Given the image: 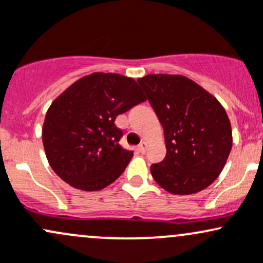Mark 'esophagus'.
<instances>
[{"mask_svg": "<svg viewBox=\"0 0 263 263\" xmlns=\"http://www.w3.org/2000/svg\"><path fill=\"white\" fill-rule=\"evenodd\" d=\"M146 148H147V142H141L139 146H137V151L141 154L146 153Z\"/></svg>", "mask_w": 263, "mask_h": 263, "instance_id": "1", "label": "esophagus"}]
</instances>
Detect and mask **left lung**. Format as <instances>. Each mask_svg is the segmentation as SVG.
Instances as JSON below:
<instances>
[{"label":"left lung","instance_id":"1","mask_svg":"<svg viewBox=\"0 0 263 263\" xmlns=\"http://www.w3.org/2000/svg\"><path fill=\"white\" fill-rule=\"evenodd\" d=\"M137 82L164 128L166 156L151 166L155 181L178 195L208 187L224 167L233 143L226 109L180 74H148Z\"/></svg>","mask_w":263,"mask_h":263}]
</instances>
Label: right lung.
<instances>
[{"label":"right lung","mask_w":263,"mask_h":263,"mask_svg":"<svg viewBox=\"0 0 263 263\" xmlns=\"http://www.w3.org/2000/svg\"><path fill=\"white\" fill-rule=\"evenodd\" d=\"M146 101L134 78L116 73L82 77L52 101L43 145L52 170L70 186L98 192L120 178L134 153L120 145L118 115Z\"/></svg>","instance_id":"right-lung-1"}]
</instances>
